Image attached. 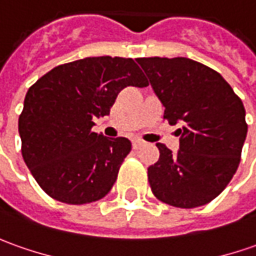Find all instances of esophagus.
<instances>
[{
  "mask_svg": "<svg viewBox=\"0 0 256 256\" xmlns=\"http://www.w3.org/2000/svg\"><path fill=\"white\" fill-rule=\"evenodd\" d=\"M144 146V142L142 140H138V138H136V140H133V148H140V147H142Z\"/></svg>",
  "mask_w": 256,
  "mask_h": 256,
  "instance_id": "esophagus-1",
  "label": "esophagus"
}]
</instances>
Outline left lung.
Segmentation results:
<instances>
[{
    "mask_svg": "<svg viewBox=\"0 0 256 256\" xmlns=\"http://www.w3.org/2000/svg\"><path fill=\"white\" fill-rule=\"evenodd\" d=\"M170 124H180L179 150L157 142L148 168L152 194L182 208L203 206L236 174L248 126L241 99L217 71L186 57L137 58Z\"/></svg>",
    "mask_w": 256,
    "mask_h": 256,
    "instance_id": "obj_1",
    "label": "left lung"
}]
</instances>
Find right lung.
Returning a JSON list of instances; mask_svg holds the SVG:
<instances>
[{
	"label": "right lung",
	"instance_id": "1",
	"mask_svg": "<svg viewBox=\"0 0 256 256\" xmlns=\"http://www.w3.org/2000/svg\"><path fill=\"white\" fill-rule=\"evenodd\" d=\"M132 58L85 57L54 67L29 88L19 116L22 157L53 199L85 204L109 194L124 157L126 137L92 132L126 86H147Z\"/></svg>",
	"mask_w": 256,
	"mask_h": 256
}]
</instances>
